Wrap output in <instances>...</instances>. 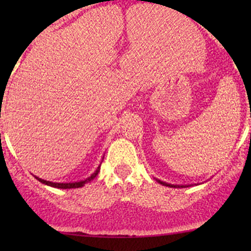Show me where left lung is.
I'll use <instances>...</instances> for the list:
<instances>
[{"instance_id": "8db88e82", "label": "left lung", "mask_w": 251, "mask_h": 251, "mask_svg": "<svg viewBox=\"0 0 251 251\" xmlns=\"http://www.w3.org/2000/svg\"><path fill=\"white\" fill-rule=\"evenodd\" d=\"M160 182L161 184H164V186H169V187H176V186H174V184H168V183H165V182H161V181H159Z\"/></svg>"}]
</instances>
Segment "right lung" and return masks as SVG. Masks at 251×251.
<instances>
[{
  "label": "right lung",
  "mask_w": 251,
  "mask_h": 251,
  "mask_svg": "<svg viewBox=\"0 0 251 251\" xmlns=\"http://www.w3.org/2000/svg\"><path fill=\"white\" fill-rule=\"evenodd\" d=\"M98 171H100V169L98 170H96V173L92 175L91 177H88L87 179H85V181H80V182H74V183H53V182H50V181H45V179H41L39 178V177H36L37 179H39L41 183H45L47 184V186H50V187H54V188H62V189H68V188H78V187H82L83 184L87 183L88 181H91V179L95 178L96 176L98 175Z\"/></svg>",
  "instance_id": "right-lung-1"
}]
</instances>
